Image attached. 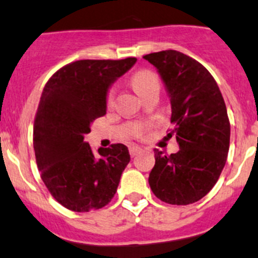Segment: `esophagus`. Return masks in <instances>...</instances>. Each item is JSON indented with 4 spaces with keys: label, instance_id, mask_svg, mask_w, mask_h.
I'll list each match as a JSON object with an SVG mask.
<instances>
[{
    "label": "esophagus",
    "instance_id": "34e87169",
    "mask_svg": "<svg viewBox=\"0 0 258 258\" xmlns=\"http://www.w3.org/2000/svg\"><path fill=\"white\" fill-rule=\"evenodd\" d=\"M141 152H142V148L137 147V146H132V147H130V156L131 157L137 156V154H140Z\"/></svg>",
    "mask_w": 258,
    "mask_h": 258
}]
</instances>
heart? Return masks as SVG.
<instances>
[{
	"instance_id": "heart-1",
	"label": "heart",
	"mask_w": 258,
	"mask_h": 258,
	"mask_svg": "<svg viewBox=\"0 0 258 258\" xmlns=\"http://www.w3.org/2000/svg\"><path fill=\"white\" fill-rule=\"evenodd\" d=\"M131 84L141 96H143L146 93L151 90L154 86H159V78L154 72L148 69H141L135 73L131 78ZM115 101V89H108L106 95V104L107 106H112ZM146 132V127L136 126L132 130V134L135 137H142Z\"/></svg>"
}]
</instances>
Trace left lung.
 I'll return each instance as SVG.
<instances>
[{
  "label": "left lung",
  "instance_id": "1",
  "mask_svg": "<svg viewBox=\"0 0 258 258\" xmlns=\"http://www.w3.org/2000/svg\"><path fill=\"white\" fill-rule=\"evenodd\" d=\"M143 58L158 69L170 97L168 137L179 150L170 156L154 150L148 183L158 199L172 205L193 204L213 189L227 159L230 121L218 84L199 61L177 50Z\"/></svg>",
  "mask_w": 258,
  "mask_h": 258
}]
</instances>
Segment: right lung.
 <instances>
[{
  "label": "right lung",
  "instance_id": "obj_1",
  "mask_svg": "<svg viewBox=\"0 0 258 258\" xmlns=\"http://www.w3.org/2000/svg\"><path fill=\"white\" fill-rule=\"evenodd\" d=\"M136 60L73 61L54 73L43 89L33 128L36 161L51 197L69 210L104 208L117 190L130 162L127 147L115 143L95 153L84 136L106 113L111 84Z\"/></svg>",
  "mask_w": 258,
  "mask_h": 258
}]
</instances>
